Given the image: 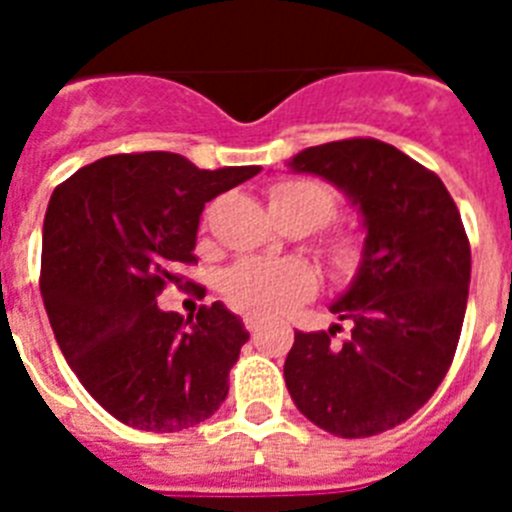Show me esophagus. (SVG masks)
<instances>
[{
  "instance_id": "obj_1",
  "label": "esophagus",
  "mask_w": 512,
  "mask_h": 512,
  "mask_svg": "<svg viewBox=\"0 0 512 512\" xmlns=\"http://www.w3.org/2000/svg\"><path fill=\"white\" fill-rule=\"evenodd\" d=\"M243 325H246L248 333H256V330L264 325V320H261L259 315H246V318H243Z\"/></svg>"
}]
</instances>
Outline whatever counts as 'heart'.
<instances>
[{"label":"heart","mask_w":512,"mask_h":512,"mask_svg":"<svg viewBox=\"0 0 512 512\" xmlns=\"http://www.w3.org/2000/svg\"><path fill=\"white\" fill-rule=\"evenodd\" d=\"M269 210L277 223H300L315 230L338 212L336 194L315 179H284L269 189ZM366 246L356 233H333L325 238L323 256L330 274L354 277L364 264ZM315 289V274L302 261L246 259L225 271L223 295L248 315H277L305 300Z\"/></svg>","instance_id":"b5f03b06"}]
</instances>
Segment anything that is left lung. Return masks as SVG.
Wrapping results in <instances>:
<instances>
[{"mask_svg": "<svg viewBox=\"0 0 512 512\" xmlns=\"http://www.w3.org/2000/svg\"><path fill=\"white\" fill-rule=\"evenodd\" d=\"M289 166L336 184L361 210L364 264L330 305L351 333H295L284 382L307 420L341 438L405 423L449 372L467 312L472 251L456 202L433 171L377 138L297 153Z\"/></svg>", "mask_w": 512, "mask_h": 512, "instance_id": "8db88e82", "label": "left lung"}]
</instances>
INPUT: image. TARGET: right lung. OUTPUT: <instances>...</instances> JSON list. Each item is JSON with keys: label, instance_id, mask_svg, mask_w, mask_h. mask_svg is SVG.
<instances>
[{"label": "right lung", "instance_id": "right-lung-1", "mask_svg": "<svg viewBox=\"0 0 512 512\" xmlns=\"http://www.w3.org/2000/svg\"><path fill=\"white\" fill-rule=\"evenodd\" d=\"M259 171L197 169L169 151L117 153L53 189L40 295L69 366L120 423L187 431L228 397V374L248 341L243 320L223 302L182 318L156 297L184 282L179 266L197 264L205 202Z\"/></svg>", "mask_w": 512, "mask_h": 512}]
</instances>
